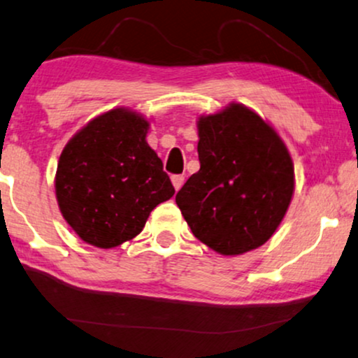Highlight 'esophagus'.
<instances>
[{"label":"esophagus","mask_w":358,"mask_h":358,"mask_svg":"<svg viewBox=\"0 0 358 358\" xmlns=\"http://www.w3.org/2000/svg\"><path fill=\"white\" fill-rule=\"evenodd\" d=\"M183 182H185V176L183 175H173V176H171V183H173V187H175L176 192H178V189L183 187Z\"/></svg>","instance_id":"esophagus-1"}]
</instances>
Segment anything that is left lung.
Returning a JSON list of instances; mask_svg holds the SVG:
<instances>
[{
    "instance_id": "1",
    "label": "left lung",
    "mask_w": 358,
    "mask_h": 358,
    "mask_svg": "<svg viewBox=\"0 0 358 358\" xmlns=\"http://www.w3.org/2000/svg\"><path fill=\"white\" fill-rule=\"evenodd\" d=\"M200 170L175 201L213 251L238 256L273 236L294 194V164L268 122L243 103L198 117Z\"/></svg>"
}]
</instances>
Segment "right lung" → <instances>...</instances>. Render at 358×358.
<instances>
[{
	"instance_id": "add662e5",
	"label": "right lung",
	"mask_w": 358,
	"mask_h": 358,
	"mask_svg": "<svg viewBox=\"0 0 358 358\" xmlns=\"http://www.w3.org/2000/svg\"><path fill=\"white\" fill-rule=\"evenodd\" d=\"M150 122L119 107L84 125L57 162L59 210L83 241L102 250L130 241L153 208L173 196L164 164L147 143Z\"/></svg>"
}]
</instances>
